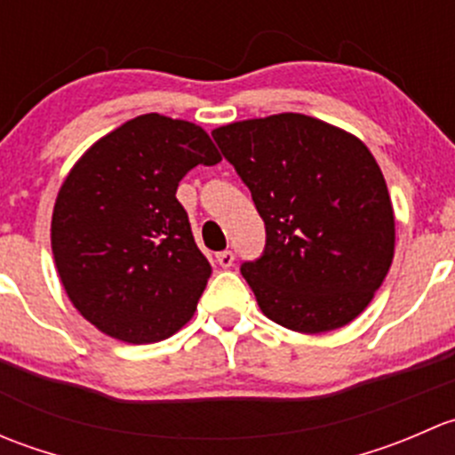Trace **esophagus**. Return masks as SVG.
Returning <instances> with one entry per match:
<instances>
[{"label":"esophagus","instance_id":"34e87169","mask_svg":"<svg viewBox=\"0 0 455 455\" xmlns=\"http://www.w3.org/2000/svg\"><path fill=\"white\" fill-rule=\"evenodd\" d=\"M215 261H218V264L222 266V268H231L233 261H235V255H233L231 251H222V253L215 255Z\"/></svg>","mask_w":455,"mask_h":455}]
</instances>
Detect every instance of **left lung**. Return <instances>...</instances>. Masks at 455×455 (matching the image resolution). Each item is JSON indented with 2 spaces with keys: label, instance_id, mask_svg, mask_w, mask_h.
<instances>
[{
  "label": "left lung",
  "instance_id": "8db88e82",
  "mask_svg": "<svg viewBox=\"0 0 455 455\" xmlns=\"http://www.w3.org/2000/svg\"><path fill=\"white\" fill-rule=\"evenodd\" d=\"M211 134L266 224L264 255L242 266L261 313L304 334L355 321L383 283L396 244L387 185L365 142L292 112Z\"/></svg>",
  "mask_w": 455,
  "mask_h": 455
}]
</instances>
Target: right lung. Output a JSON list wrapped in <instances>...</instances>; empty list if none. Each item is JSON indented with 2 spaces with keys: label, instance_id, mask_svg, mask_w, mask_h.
Returning a JSON list of instances; mask_svg holds the SVG:
<instances>
[{
  "label": "right lung",
  "instance_id": "add662e5",
  "mask_svg": "<svg viewBox=\"0 0 455 455\" xmlns=\"http://www.w3.org/2000/svg\"><path fill=\"white\" fill-rule=\"evenodd\" d=\"M222 160L196 123L142 114L70 169L50 224L54 266L84 319L118 341L156 343L191 321L211 277L178 182Z\"/></svg>",
  "mask_w": 455,
  "mask_h": 455
}]
</instances>
